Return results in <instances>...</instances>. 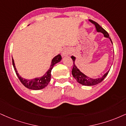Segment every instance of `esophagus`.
I'll return each instance as SVG.
<instances>
[{
	"label": "esophagus",
	"mask_w": 126,
	"mask_h": 126,
	"mask_svg": "<svg viewBox=\"0 0 126 126\" xmlns=\"http://www.w3.org/2000/svg\"><path fill=\"white\" fill-rule=\"evenodd\" d=\"M70 52H71L70 49L68 48H65L63 51V52H62V55H63V57H65V56L68 55V54H70Z\"/></svg>",
	"instance_id": "1"
}]
</instances>
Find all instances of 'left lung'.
I'll return each mask as SVG.
<instances>
[{"label":"left lung","instance_id":"obj_1","mask_svg":"<svg viewBox=\"0 0 126 126\" xmlns=\"http://www.w3.org/2000/svg\"><path fill=\"white\" fill-rule=\"evenodd\" d=\"M89 21L95 26L97 32H102V33L104 35V37L109 38L110 40V41L111 42V43H112V41H111V38L109 37V35L108 32H107L105 29H103L99 24H97V23L95 22V21H93V20H89ZM113 57H114V56H113ZM71 58H72V60L73 61V63H73L74 65H73V68L72 70V74L73 77H74V78L77 80V82H78V83H79L80 84L83 85H85V86H93V85H97L98 84V83H100V82H102V80L105 78H106V76L108 75V73L110 71L109 69V70L106 74H104L102 77L99 78H96V79L91 78H89L88 77V76L85 75L83 73H82L81 71H80L79 69L77 68V66H76L75 63V62L76 60L75 57H74V56H71Z\"/></svg>","mask_w":126,"mask_h":126}]
</instances>
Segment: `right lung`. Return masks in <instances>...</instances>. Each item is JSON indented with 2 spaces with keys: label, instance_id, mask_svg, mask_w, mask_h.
I'll use <instances>...</instances> for the list:
<instances>
[{
  "label": "right lung",
  "instance_id": "obj_1",
  "mask_svg": "<svg viewBox=\"0 0 126 126\" xmlns=\"http://www.w3.org/2000/svg\"><path fill=\"white\" fill-rule=\"evenodd\" d=\"M62 57L60 54L56 55L54 58L51 61V63L50 67L49 69L46 72L44 75L41 77H37L35 78L32 79H27L23 78L20 76L17 71L16 68L15 62L14 60L12 58V63H13V65L15 69V71L16 74L17 76L19 79L20 82L22 83V84L24 86L32 90H40L44 88L45 87L47 86L48 83L51 80V72L52 69L53 68L54 66L57 63H59L61 60Z\"/></svg>",
  "mask_w": 126,
  "mask_h": 126
}]
</instances>
